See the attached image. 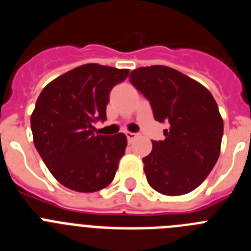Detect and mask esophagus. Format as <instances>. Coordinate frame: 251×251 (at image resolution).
<instances>
[{
  "mask_svg": "<svg viewBox=\"0 0 251 251\" xmlns=\"http://www.w3.org/2000/svg\"><path fill=\"white\" fill-rule=\"evenodd\" d=\"M126 136H127L128 142H132L133 139L136 138L137 134H136V133H132V132H126Z\"/></svg>",
  "mask_w": 251,
  "mask_h": 251,
  "instance_id": "esophagus-1",
  "label": "esophagus"
}]
</instances>
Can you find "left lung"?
I'll list each match as a JSON object with an SVG mask.
<instances>
[{
    "mask_svg": "<svg viewBox=\"0 0 251 251\" xmlns=\"http://www.w3.org/2000/svg\"><path fill=\"white\" fill-rule=\"evenodd\" d=\"M132 85L150 101L153 117L166 123L163 141L152 142L143 158L147 181L159 194L194 191L220 154L224 122L211 93L200 83L163 65L133 70Z\"/></svg>",
    "mask_w": 251,
    "mask_h": 251,
    "instance_id": "1",
    "label": "left lung"
}]
</instances>
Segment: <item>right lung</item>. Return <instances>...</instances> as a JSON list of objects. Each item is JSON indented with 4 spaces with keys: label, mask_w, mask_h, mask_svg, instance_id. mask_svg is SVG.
<instances>
[{
    "label": "right lung",
    "mask_w": 251,
    "mask_h": 251,
    "mask_svg": "<svg viewBox=\"0 0 251 251\" xmlns=\"http://www.w3.org/2000/svg\"><path fill=\"white\" fill-rule=\"evenodd\" d=\"M128 69L86 64L45 86L31 115L34 145L51 175L77 192H95L113 181L127 147L123 133L103 136L109 93Z\"/></svg>",
    "instance_id": "obj_1"
}]
</instances>
